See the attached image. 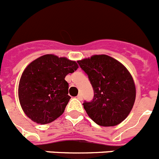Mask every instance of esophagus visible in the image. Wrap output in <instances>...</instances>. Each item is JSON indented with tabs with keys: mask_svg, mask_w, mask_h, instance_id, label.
<instances>
[{
	"mask_svg": "<svg viewBox=\"0 0 159 159\" xmlns=\"http://www.w3.org/2000/svg\"><path fill=\"white\" fill-rule=\"evenodd\" d=\"M77 97V99H78V100H81L83 99V96H82V94H81V93H80V94L78 95V96H76Z\"/></svg>",
	"mask_w": 159,
	"mask_h": 159,
	"instance_id": "obj_1",
	"label": "esophagus"
}]
</instances>
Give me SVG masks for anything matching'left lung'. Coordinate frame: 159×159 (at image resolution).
<instances>
[{"label": "left lung", "mask_w": 159, "mask_h": 159, "mask_svg": "<svg viewBox=\"0 0 159 159\" xmlns=\"http://www.w3.org/2000/svg\"><path fill=\"white\" fill-rule=\"evenodd\" d=\"M77 63L88 75L94 91L93 100L83 104L89 117L101 126L120 124L129 114L136 97L129 70L106 55H93Z\"/></svg>", "instance_id": "1"}]
</instances>
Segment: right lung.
<instances>
[{
    "mask_svg": "<svg viewBox=\"0 0 159 159\" xmlns=\"http://www.w3.org/2000/svg\"><path fill=\"white\" fill-rule=\"evenodd\" d=\"M77 68L75 61L54 55H45L30 63L18 87L19 100L25 115L45 125L63 114L70 99L65 77Z\"/></svg>",
    "mask_w": 159,
    "mask_h": 159,
    "instance_id": "obj_1",
    "label": "right lung"
}]
</instances>
